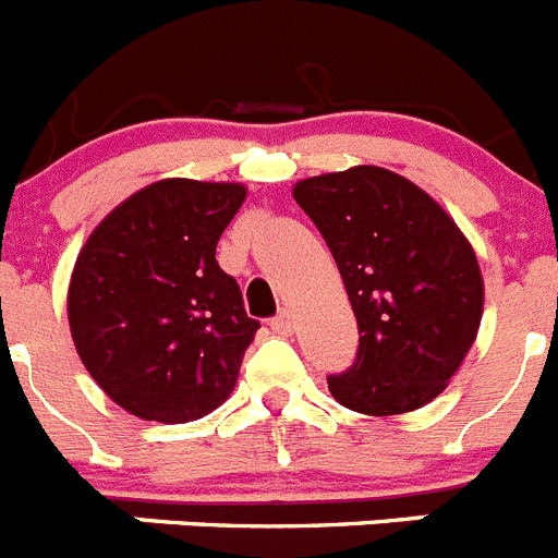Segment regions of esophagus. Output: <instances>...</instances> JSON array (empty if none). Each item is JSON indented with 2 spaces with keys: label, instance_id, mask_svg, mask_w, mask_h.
<instances>
[{
  "label": "esophagus",
  "instance_id": "1",
  "mask_svg": "<svg viewBox=\"0 0 558 558\" xmlns=\"http://www.w3.org/2000/svg\"><path fill=\"white\" fill-rule=\"evenodd\" d=\"M270 329H274L276 335H293V329H295L293 315H290L288 310H282V313L276 315V318H270Z\"/></svg>",
  "mask_w": 558,
  "mask_h": 558
}]
</instances>
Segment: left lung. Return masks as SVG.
<instances>
[{
    "mask_svg": "<svg viewBox=\"0 0 558 558\" xmlns=\"http://www.w3.org/2000/svg\"><path fill=\"white\" fill-rule=\"evenodd\" d=\"M293 198L327 240L360 329L352 366L327 377L332 397L368 416L427 405L481 327L470 240L425 190L383 167L304 179Z\"/></svg>",
    "mask_w": 558,
    "mask_h": 558,
    "instance_id": "obj_1",
    "label": "left lung"
}]
</instances>
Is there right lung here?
<instances>
[{
	"mask_svg": "<svg viewBox=\"0 0 558 558\" xmlns=\"http://www.w3.org/2000/svg\"><path fill=\"white\" fill-rule=\"evenodd\" d=\"M243 184L165 179L92 231L69 282V329L86 372L120 408L181 425L234 391L259 329L215 259Z\"/></svg>",
	"mask_w": 558,
	"mask_h": 558,
	"instance_id": "obj_1",
	"label": "right lung"
}]
</instances>
